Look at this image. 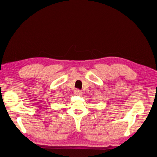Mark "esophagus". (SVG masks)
I'll list each match as a JSON object with an SVG mask.
<instances>
[{"instance_id":"obj_1","label":"esophagus","mask_w":157,"mask_h":157,"mask_svg":"<svg viewBox=\"0 0 157 157\" xmlns=\"http://www.w3.org/2000/svg\"><path fill=\"white\" fill-rule=\"evenodd\" d=\"M82 91L80 90H78V89H76L75 90V94L76 95H78V96H80V95H82Z\"/></svg>"}]
</instances>
